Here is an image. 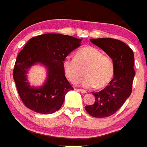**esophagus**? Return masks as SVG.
Here are the masks:
<instances>
[{
	"mask_svg": "<svg viewBox=\"0 0 147 147\" xmlns=\"http://www.w3.org/2000/svg\"><path fill=\"white\" fill-rule=\"evenodd\" d=\"M77 90L82 93H87L86 90H83V89H77Z\"/></svg>",
	"mask_w": 147,
	"mask_h": 147,
	"instance_id": "34e87169",
	"label": "esophagus"
}]
</instances>
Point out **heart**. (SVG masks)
Masks as SVG:
<instances>
[{"instance_id":"obj_1","label":"heart","mask_w":147,"mask_h":147,"mask_svg":"<svg viewBox=\"0 0 147 147\" xmlns=\"http://www.w3.org/2000/svg\"><path fill=\"white\" fill-rule=\"evenodd\" d=\"M63 67L66 76L73 83L77 82L82 77L85 71L86 76L80 82V85L87 88L107 86L114 74L113 59L93 46L80 49L75 58H65Z\"/></svg>"}]
</instances>
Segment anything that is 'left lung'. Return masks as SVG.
<instances>
[{
    "mask_svg": "<svg viewBox=\"0 0 147 147\" xmlns=\"http://www.w3.org/2000/svg\"><path fill=\"white\" fill-rule=\"evenodd\" d=\"M90 42L105 51L114 63V77L104 90L93 93L96 101L85 109L95 118H105L115 113L132 93L136 75L134 54L124 42L113 38L90 39Z\"/></svg>",
    "mask_w": 147,
    "mask_h": 147,
    "instance_id": "obj_1",
    "label": "left lung"
}]
</instances>
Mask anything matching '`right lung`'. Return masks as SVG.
Wrapping results in <instances>:
<instances>
[{
  "instance_id": "obj_1",
  "label": "right lung",
  "mask_w": 147,
  "mask_h": 147,
  "mask_svg": "<svg viewBox=\"0 0 147 147\" xmlns=\"http://www.w3.org/2000/svg\"><path fill=\"white\" fill-rule=\"evenodd\" d=\"M82 39L60 34H45L32 37L17 57L13 78L20 97L30 110L42 114L57 111L66 93L73 88L65 76L63 62L80 47ZM42 65L47 78L42 86H31L27 74L34 65Z\"/></svg>"
}]
</instances>
